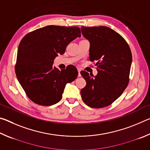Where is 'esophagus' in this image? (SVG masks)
Listing matches in <instances>:
<instances>
[{
	"label": "esophagus",
	"instance_id": "obj_1",
	"mask_svg": "<svg viewBox=\"0 0 150 150\" xmlns=\"http://www.w3.org/2000/svg\"><path fill=\"white\" fill-rule=\"evenodd\" d=\"M78 73H79L78 76H79V77H81V70L79 69H78Z\"/></svg>",
	"mask_w": 150,
	"mask_h": 150
}]
</instances>
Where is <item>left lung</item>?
Here are the masks:
<instances>
[{
	"instance_id": "left-lung-1",
	"label": "left lung",
	"mask_w": 150,
	"mask_h": 150,
	"mask_svg": "<svg viewBox=\"0 0 150 150\" xmlns=\"http://www.w3.org/2000/svg\"><path fill=\"white\" fill-rule=\"evenodd\" d=\"M90 42L89 59L96 61L98 73L81 74L86 81L81 91L82 99L91 108L106 107L117 99L129 83L132 55L128 43L115 30L106 26L81 27Z\"/></svg>"
}]
</instances>
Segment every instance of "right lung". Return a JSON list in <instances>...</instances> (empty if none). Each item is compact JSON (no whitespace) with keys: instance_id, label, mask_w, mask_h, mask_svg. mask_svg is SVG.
<instances>
[{"instance_id":"right-lung-1","label":"right lung","mask_w":150,"mask_h":150,"mask_svg":"<svg viewBox=\"0 0 150 150\" xmlns=\"http://www.w3.org/2000/svg\"><path fill=\"white\" fill-rule=\"evenodd\" d=\"M77 37H81L79 28L50 25L29 32L21 40L15 73L26 95L35 104H56L62 99L65 85L77 78L74 65L60 71L53 63Z\"/></svg>"}]
</instances>
